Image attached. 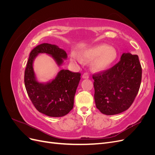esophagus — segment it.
I'll use <instances>...</instances> for the list:
<instances>
[{"label":"esophagus","mask_w":155,"mask_h":155,"mask_svg":"<svg viewBox=\"0 0 155 155\" xmlns=\"http://www.w3.org/2000/svg\"><path fill=\"white\" fill-rule=\"evenodd\" d=\"M82 78H83V79H88L89 76H88V74L87 73H85V74H83Z\"/></svg>","instance_id":"1"}]
</instances>
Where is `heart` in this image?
<instances>
[{
  "mask_svg": "<svg viewBox=\"0 0 155 155\" xmlns=\"http://www.w3.org/2000/svg\"><path fill=\"white\" fill-rule=\"evenodd\" d=\"M80 55L71 53L70 59L74 62L83 63L84 60L93 61L92 68L96 72H104L109 69L116 61L118 54L115 48L106 44L96 45L88 47L81 51Z\"/></svg>",
  "mask_w": 155,
  "mask_h": 155,
  "instance_id": "1",
  "label": "heart"
}]
</instances>
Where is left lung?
<instances>
[{"label":"left lung","mask_w":155,"mask_h":155,"mask_svg":"<svg viewBox=\"0 0 155 155\" xmlns=\"http://www.w3.org/2000/svg\"><path fill=\"white\" fill-rule=\"evenodd\" d=\"M142 72L138 56L127 52L113 67L93 75L97 109L106 115L127 110L139 91Z\"/></svg>","instance_id":"8db88e82"}]
</instances>
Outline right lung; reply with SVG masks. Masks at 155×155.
Listing matches in <instances>:
<instances>
[{
    "instance_id": "1",
    "label": "right lung",
    "mask_w": 155,
    "mask_h": 155,
    "mask_svg": "<svg viewBox=\"0 0 155 155\" xmlns=\"http://www.w3.org/2000/svg\"><path fill=\"white\" fill-rule=\"evenodd\" d=\"M39 54L51 55L61 66L67 54L55 45L43 43L31 50L25 72V85L30 100L36 109L48 116L62 117L73 109L74 99L80 81L81 74L61 70L55 79L47 83L37 80L33 64Z\"/></svg>"
}]
</instances>
